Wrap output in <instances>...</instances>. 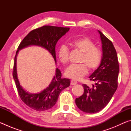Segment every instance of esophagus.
I'll return each mask as SVG.
<instances>
[{
	"instance_id": "34e87169",
	"label": "esophagus",
	"mask_w": 131,
	"mask_h": 131,
	"mask_svg": "<svg viewBox=\"0 0 131 131\" xmlns=\"http://www.w3.org/2000/svg\"><path fill=\"white\" fill-rule=\"evenodd\" d=\"M77 84V81H75L74 80H71L70 81V84L71 85H76V84Z\"/></svg>"
}]
</instances>
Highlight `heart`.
Listing matches in <instances>:
<instances>
[{
  "mask_svg": "<svg viewBox=\"0 0 131 131\" xmlns=\"http://www.w3.org/2000/svg\"><path fill=\"white\" fill-rule=\"evenodd\" d=\"M72 44L81 52L83 53L79 65H70L65 70V76L74 80H79L88 73V69L91 71L95 70L100 65L102 59V51L98 47L95 46L91 40L87 37H82L75 39L72 41ZM69 50L65 45L59 47L58 55L59 61L62 64H66L69 61Z\"/></svg>",
  "mask_w": 131,
  "mask_h": 131,
  "instance_id": "b5f03b06",
  "label": "heart"
}]
</instances>
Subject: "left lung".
Instances as JSON below:
<instances>
[{"label": "left lung", "instance_id": "obj_1", "mask_svg": "<svg viewBox=\"0 0 131 131\" xmlns=\"http://www.w3.org/2000/svg\"><path fill=\"white\" fill-rule=\"evenodd\" d=\"M102 57L100 65L89 77L94 83L91 87L83 84L84 94L76 99L80 110L87 113H96L107 105L118 87L119 64L112 42L101 31Z\"/></svg>", "mask_w": 131, "mask_h": 131}]
</instances>
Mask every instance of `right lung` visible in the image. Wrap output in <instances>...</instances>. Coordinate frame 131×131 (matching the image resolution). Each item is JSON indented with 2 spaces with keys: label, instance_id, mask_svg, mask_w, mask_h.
<instances>
[{
  "label": "right lung",
  "instance_id": "add662e5",
  "mask_svg": "<svg viewBox=\"0 0 131 131\" xmlns=\"http://www.w3.org/2000/svg\"><path fill=\"white\" fill-rule=\"evenodd\" d=\"M69 29V28L43 26L29 33L18 47L14 58L13 79L21 100L32 109L43 112L52 108L57 103L61 92L70 85V80L69 79L62 78L60 70L57 68L55 75L47 88L36 94L27 92L20 85L17 76V57L19 51L29 46L41 47L50 53L55 63H57L55 46L59 39L64 36Z\"/></svg>",
  "mask_w": 131,
  "mask_h": 131
}]
</instances>
